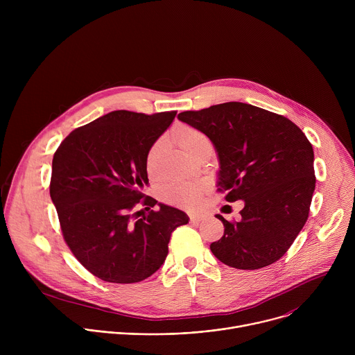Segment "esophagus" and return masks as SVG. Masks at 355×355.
Here are the masks:
<instances>
[{
	"mask_svg": "<svg viewBox=\"0 0 355 355\" xmlns=\"http://www.w3.org/2000/svg\"><path fill=\"white\" fill-rule=\"evenodd\" d=\"M207 219V215H202V214H192L189 215V222L191 223H199L202 220Z\"/></svg>",
	"mask_w": 355,
	"mask_h": 355,
	"instance_id": "esophagus-1",
	"label": "esophagus"
}]
</instances>
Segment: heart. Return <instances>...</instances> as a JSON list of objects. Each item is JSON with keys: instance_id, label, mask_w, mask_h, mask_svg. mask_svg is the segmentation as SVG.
<instances>
[{"instance_id": "heart-1", "label": "heart", "mask_w": 355, "mask_h": 355, "mask_svg": "<svg viewBox=\"0 0 355 355\" xmlns=\"http://www.w3.org/2000/svg\"><path fill=\"white\" fill-rule=\"evenodd\" d=\"M174 139L189 157L200 148L211 146V140L204 132L189 125H181L177 128L174 132ZM163 146L164 140L159 139L151 144L147 151L146 168L150 177L157 175V162ZM207 189L208 184L202 180H180L164 185L162 189V198L167 204L182 208H192L198 204L200 196L207 192Z\"/></svg>"}]
</instances>
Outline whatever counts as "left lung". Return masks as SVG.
<instances>
[{"label": "left lung", "mask_w": 355, "mask_h": 355, "mask_svg": "<svg viewBox=\"0 0 355 355\" xmlns=\"http://www.w3.org/2000/svg\"><path fill=\"white\" fill-rule=\"evenodd\" d=\"M178 119L214 143L225 199L244 200L239 222L216 215L225 233L211 244L214 256L237 270L279 260L305 226L315 192L313 147L305 133L282 115L243 103L185 111Z\"/></svg>", "instance_id": "obj_1"}]
</instances>
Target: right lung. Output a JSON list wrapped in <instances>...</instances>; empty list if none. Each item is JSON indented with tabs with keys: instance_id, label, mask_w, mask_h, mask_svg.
Returning a JSON list of instances; mask_svg holds the SVG:
<instances>
[{
	"instance_id": "1",
	"label": "right lung",
	"mask_w": 355,
	"mask_h": 355,
	"mask_svg": "<svg viewBox=\"0 0 355 355\" xmlns=\"http://www.w3.org/2000/svg\"><path fill=\"white\" fill-rule=\"evenodd\" d=\"M177 112L114 111L73 130L53 156L50 198L64 241L92 275L135 284L168 254L171 233L189 218L143 193L147 151ZM144 206L147 216L136 207Z\"/></svg>"
}]
</instances>
